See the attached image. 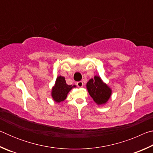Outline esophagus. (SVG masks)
Segmentation results:
<instances>
[{
	"label": "esophagus",
	"instance_id": "esophagus-1",
	"mask_svg": "<svg viewBox=\"0 0 153 153\" xmlns=\"http://www.w3.org/2000/svg\"><path fill=\"white\" fill-rule=\"evenodd\" d=\"M76 85L78 87H79V88H82V86H83V82H82V81H79V82H77V83H76Z\"/></svg>",
	"mask_w": 153,
	"mask_h": 153
}]
</instances>
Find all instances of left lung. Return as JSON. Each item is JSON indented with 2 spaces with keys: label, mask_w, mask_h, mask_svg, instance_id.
Segmentation results:
<instances>
[{
  "label": "left lung",
  "mask_w": 153,
  "mask_h": 153,
  "mask_svg": "<svg viewBox=\"0 0 153 153\" xmlns=\"http://www.w3.org/2000/svg\"><path fill=\"white\" fill-rule=\"evenodd\" d=\"M86 88L90 97L98 105L106 104L112 94L111 88L98 76H95L94 79H90L87 82Z\"/></svg>",
  "instance_id": "1"
}]
</instances>
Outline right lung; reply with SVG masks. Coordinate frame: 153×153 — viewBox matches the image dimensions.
<instances>
[{"label":"right lung","instance_id":"obj_1","mask_svg":"<svg viewBox=\"0 0 153 153\" xmlns=\"http://www.w3.org/2000/svg\"><path fill=\"white\" fill-rule=\"evenodd\" d=\"M73 88H76V85L72 86L67 84L64 77L58 76L51 91V96L54 101L58 103L64 101L68 93Z\"/></svg>","mask_w":153,"mask_h":153}]
</instances>
